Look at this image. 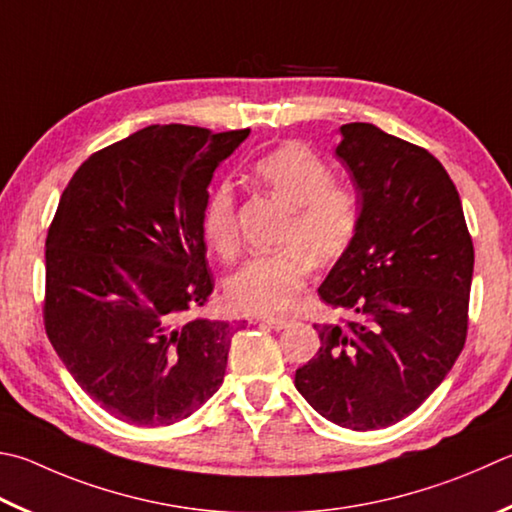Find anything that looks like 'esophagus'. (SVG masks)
Returning <instances> with one entry per match:
<instances>
[{"mask_svg": "<svg viewBox=\"0 0 512 512\" xmlns=\"http://www.w3.org/2000/svg\"><path fill=\"white\" fill-rule=\"evenodd\" d=\"M262 322L266 324V327H271L275 331H282L286 327H291V320H284V318H264Z\"/></svg>", "mask_w": 512, "mask_h": 512, "instance_id": "1", "label": "esophagus"}]
</instances>
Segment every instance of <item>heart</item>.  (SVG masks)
<instances>
[{
    "label": "heart",
    "mask_w": 512,
    "mask_h": 512,
    "mask_svg": "<svg viewBox=\"0 0 512 512\" xmlns=\"http://www.w3.org/2000/svg\"><path fill=\"white\" fill-rule=\"evenodd\" d=\"M250 179L288 208L280 244L232 273L226 297L250 315H284L295 306L315 262L338 259L358 230V199L349 185L331 181V170L311 147L284 143L250 165ZM201 230L210 250L232 259L239 250L237 201L230 185L208 194Z\"/></svg>",
    "instance_id": "heart-1"
}]
</instances>
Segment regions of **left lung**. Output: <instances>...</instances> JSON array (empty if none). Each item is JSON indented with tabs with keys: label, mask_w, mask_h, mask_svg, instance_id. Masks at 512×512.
I'll return each instance as SVG.
<instances>
[{
	"label": "left lung",
	"mask_w": 512,
	"mask_h": 512,
	"mask_svg": "<svg viewBox=\"0 0 512 512\" xmlns=\"http://www.w3.org/2000/svg\"><path fill=\"white\" fill-rule=\"evenodd\" d=\"M340 134L360 217L318 293L345 322L313 324L320 349L295 387L327 421L367 432L410 416L459 358L475 248L459 192L430 152L369 123Z\"/></svg>",
	"instance_id": "left-lung-1"
}]
</instances>
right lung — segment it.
Listing matches in <instances>:
<instances>
[{"label":"right lung","instance_id":"1","mask_svg":"<svg viewBox=\"0 0 512 512\" xmlns=\"http://www.w3.org/2000/svg\"><path fill=\"white\" fill-rule=\"evenodd\" d=\"M250 129L150 125L78 167L46 235L44 329L73 380L118 421L172 425L224 383L241 324L192 315L215 280L208 185Z\"/></svg>","mask_w":512,"mask_h":512}]
</instances>
